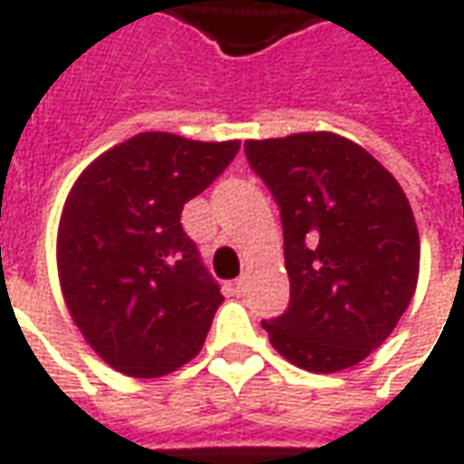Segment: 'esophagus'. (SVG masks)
<instances>
[{
    "label": "esophagus",
    "instance_id": "34e87169",
    "mask_svg": "<svg viewBox=\"0 0 464 464\" xmlns=\"http://www.w3.org/2000/svg\"><path fill=\"white\" fill-rule=\"evenodd\" d=\"M246 288H248V276H241V278H236V284H233V291L241 296V294H246Z\"/></svg>",
    "mask_w": 464,
    "mask_h": 464
}]
</instances>
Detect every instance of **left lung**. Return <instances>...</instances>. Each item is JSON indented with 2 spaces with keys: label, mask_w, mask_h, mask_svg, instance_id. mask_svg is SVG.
<instances>
[{
  "label": "left lung",
  "mask_w": 464,
  "mask_h": 464,
  "mask_svg": "<svg viewBox=\"0 0 464 464\" xmlns=\"http://www.w3.org/2000/svg\"><path fill=\"white\" fill-rule=\"evenodd\" d=\"M248 163L284 223L288 309L264 322L291 364L332 374L394 332L420 276V233L401 186L336 132L248 140Z\"/></svg>",
  "instance_id": "1"
}]
</instances>
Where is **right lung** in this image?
I'll list each match as a JSON object with an SVG mask.
<instances>
[{"label": "right lung", "mask_w": 464, "mask_h": 464, "mask_svg": "<svg viewBox=\"0 0 464 464\" xmlns=\"http://www.w3.org/2000/svg\"><path fill=\"white\" fill-rule=\"evenodd\" d=\"M238 148L140 132L74 180L57 228L60 288L87 344L120 374L165 377L206 344L223 294L180 213Z\"/></svg>", "instance_id": "add662e5"}]
</instances>
